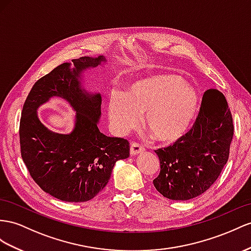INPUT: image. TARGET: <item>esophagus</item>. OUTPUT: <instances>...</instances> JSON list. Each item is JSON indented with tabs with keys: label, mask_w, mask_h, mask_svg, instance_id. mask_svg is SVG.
Listing matches in <instances>:
<instances>
[{
	"label": "esophagus",
	"mask_w": 251,
	"mask_h": 251,
	"mask_svg": "<svg viewBox=\"0 0 251 251\" xmlns=\"http://www.w3.org/2000/svg\"><path fill=\"white\" fill-rule=\"evenodd\" d=\"M144 151V147L142 145H140L139 143L133 142L130 145V155L131 156H136L138 153H141Z\"/></svg>",
	"instance_id": "obj_1"
}]
</instances>
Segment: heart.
Returning <instances> with one entry per match:
<instances>
[{
    "mask_svg": "<svg viewBox=\"0 0 251 251\" xmlns=\"http://www.w3.org/2000/svg\"><path fill=\"white\" fill-rule=\"evenodd\" d=\"M195 89L175 74H158L132 82L126 92H111L108 117L113 131L123 136L139 124L160 142H173L187 131L196 113Z\"/></svg>",
    "mask_w": 251,
    "mask_h": 251,
    "instance_id": "heart-1",
    "label": "heart"
}]
</instances>
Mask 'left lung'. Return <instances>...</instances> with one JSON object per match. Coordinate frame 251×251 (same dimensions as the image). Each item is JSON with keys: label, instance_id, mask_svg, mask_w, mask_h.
Here are the masks:
<instances>
[{"label": "left lung", "instance_id": "left-lung-1", "mask_svg": "<svg viewBox=\"0 0 251 251\" xmlns=\"http://www.w3.org/2000/svg\"><path fill=\"white\" fill-rule=\"evenodd\" d=\"M233 131L232 114L224 94L207 90L191 129L173 145L155 151L160 160V173L152 181L157 191L172 201L201 195L227 163Z\"/></svg>", "mask_w": 251, "mask_h": 251}]
</instances>
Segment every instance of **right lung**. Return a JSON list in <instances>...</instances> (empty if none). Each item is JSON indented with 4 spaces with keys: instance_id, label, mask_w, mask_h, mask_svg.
<instances>
[{
    "instance_id": "1",
    "label": "right lung",
    "mask_w": 251,
    "mask_h": 251,
    "mask_svg": "<svg viewBox=\"0 0 251 251\" xmlns=\"http://www.w3.org/2000/svg\"><path fill=\"white\" fill-rule=\"evenodd\" d=\"M104 56L80 57L62 63L35 82L23 105L20 128L21 156L31 178L50 195L68 202L88 201L106 187L118 160L129 157V142L110 138L98 127L100 93L81 88V73L105 62ZM53 96L66 99L76 112L69 135L49 131L36 109Z\"/></svg>"
}]
</instances>
